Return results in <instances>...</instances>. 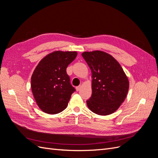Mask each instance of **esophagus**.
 <instances>
[{"mask_svg": "<svg viewBox=\"0 0 158 158\" xmlns=\"http://www.w3.org/2000/svg\"><path fill=\"white\" fill-rule=\"evenodd\" d=\"M80 89H81V86H80V85H79V86H77V87L76 88V91H78H78L80 90Z\"/></svg>", "mask_w": 158, "mask_h": 158, "instance_id": "34e87169", "label": "esophagus"}]
</instances>
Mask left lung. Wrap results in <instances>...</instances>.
Here are the masks:
<instances>
[{"label":"left lung","instance_id":"obj_1","mask_svg":"<svg viewBox=\"0 0 158 158\" xmlns=\"http://www.w3.org/2000/svg\"><path fill=\"white\" fill-rule=\"evenodd\" d=\"M82 55L92 72V94L86 101L88 108L99 115L113 113L127 97L129 82L126 74L107 52L85 51Z\"/></svg>","mask_w":158,"mask_h":158}]
</instances>
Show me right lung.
I'll list each match as a JSON object with an SVG mask.
<instances>
[{"label": "right lung", "instance_id": "1", "mask_svg": "<svg viewBox=\"0 0 158 158\" xmlns=\"http://www.w3.org/2000/svg\"><path fill=\"white\" fill-rule=\"evenodd\" d=\"M76 56V51H55L46 55L37 65L31 78V88L42 111L56 114L68 106L75 89L70 83L66 68Z\"/></svg>", "mask_w": 158, "mask_h": 158}]
</instances>
